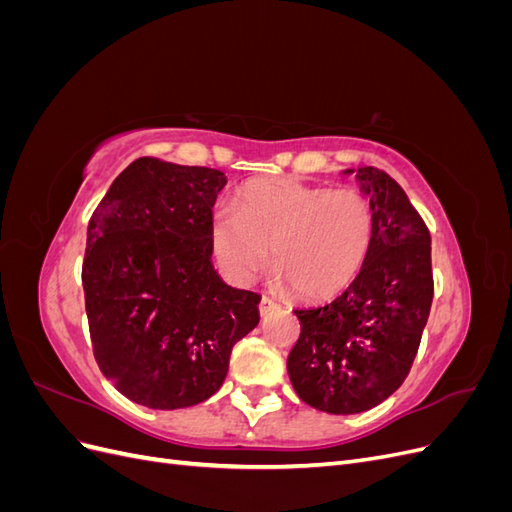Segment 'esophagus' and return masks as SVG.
<instances>
[{
	"instance_id": "34e87169",
	"label": "esophagus",
	"mask_w": 512,
	"mask_h": 512,
	"mask_svg": "<svg viewBox=\"0 0 512 512\" xmlns=\"http://www.w3.org/2000/svg\"><path fill=\"white\" fill-rule=\"evenodd\" d=\"M275 307H277V303H275L273 299H269V297H262V299H260V303H258L260 316H267V314H271Z\"/></svg>"
}]
</instances>
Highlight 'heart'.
<instances>
[{"label": "heart", "mask_w": 512, "mask_h": 512, "mask_svg": "<svg viewBox=\"0 0 512 512\" xmlns=\"http://www.w3.org/2000/svg\"><path fill=\"white\" fill-rule=\"evenodd\" d=\"M211 247L220 267L252 284L269 265L305 299H331L363 273L376 241V209L359 188L258 179L215 215Z\"/></svg>", "instance_id": "obj_1"}]
</instances>
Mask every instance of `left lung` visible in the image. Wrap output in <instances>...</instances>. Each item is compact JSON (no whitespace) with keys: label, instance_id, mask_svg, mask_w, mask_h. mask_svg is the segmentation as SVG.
Instances as JSON below:
<instances>
[{"label":"left lung","instance_id":"1","mask_svg":"<svg viewBox=\"0 0 512 512\" xmlns=\"http://www.w3.org/2000/svg\"><path fill=\"white\" fill-rule=\"evenodd\" d=\"M356 179L376 209L369 260L333 303L294 309L301 335L288 354L294 391L329 414L371 410L404 384L433 301L427 224L384 170L363 166Z\"/></svg>","mask_w":512,"mask_h":512}]
</instances>
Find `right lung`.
<instances>
[{"label": "right lung", "instance_id": "1", "mask_svg": "<svg viewBox=\"0 0 512 512\" xmlns=\"http://www.w3.org/2000/svg\"><path fill=\"white\" fill-rule=\"evenodd\" d=\"M222 170L138 158L87 226L83 290L100 371L134 404L196 406L220 391L232 346L260 294L222 282L211 262Z\"/></svg>", "mask_w": 512, "mask_h": 512}]
</instances>
